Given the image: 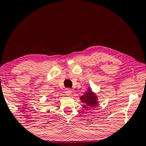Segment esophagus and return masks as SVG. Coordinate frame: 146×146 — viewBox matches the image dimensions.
<instances>
[{"label": "esophagus", "instance_id": "esophagus-1", "mask_svg": "<svg viewBox=\"0 0 146 146\" xmlns=\"http://www.w3.org/2000/svg\"><path fill=\"white\" fill-rule=\"evenodd\" d=\"M65 93L67 96H70V95H71V94H72V90L70 88H66L65 90Z\"/></svg>", "mask_w": 146, "mask_h": 146}]
</instances>
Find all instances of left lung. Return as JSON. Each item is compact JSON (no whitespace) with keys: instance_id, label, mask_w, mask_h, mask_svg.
Instances as JSON below:
<instances>
[{"instance_id":"left-lung-1","label":"left lung","mask_w":146,"mask_h":146,"mask_svg":"<svg viewBox=\"0 0 146 146\" xmlns=\"http://www.w3.org/2000/svg\"><path fill=\"white\" fill-rule=\"evenodd\" d=\"M80 100L83 104V108L88 110H89L92 108L96 107L98 104V96L94 92H93L90 87H88L87 91L84 94V95L80 97Z\"/></svg>"}]
</instances>
